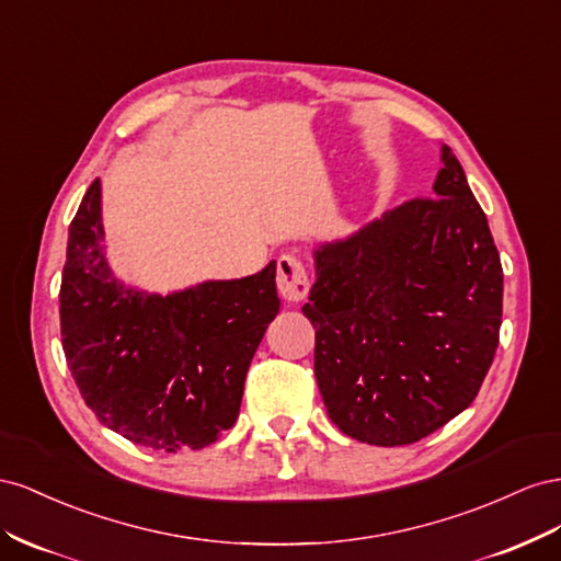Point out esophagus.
Returning a JSON list of instances; mask_svg holds the SVG:
<instances>
[{"instance_id": "1", "label": "esophagus", "mask_w": 561, "mask_h": 561, "mask_svg": "<svg viewBox=\"0 0 561 561\" xmlns=\"http://www.w3.org/2000/svg\"><path fill=\"white\" fill-rule=\"evenodd\" d=\"M277 289L284 300L298 302L310 294V279L302 261L294 253H284L277 261Z\"/></svg>"}]
</instances>
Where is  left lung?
Instances as JSON below:
<instances>
[{"instance_id":"1","label":"left lung","mask_w":561,"mask_h":561,"mask_svg":"<svg viewBox=\"0 0 561 561\" xmlns=\"http://www.w3.org/2000/svg\"><path fill=\"white\" fill-rule=\"evenodd\" d=\"M432 190L314 251L317 386L357 442L432 435L472 404L499 347L501 255L446 146Z\"/></svg>"}]
</instances>
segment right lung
<instances>
[{"mask_svg": "<svg viewBox=\"0 0 561 561\" xmlns=\"http://www.w3.org/2000/svg\"><path fill=\"white\" fill-rule=\"evenodd\" d=\"M277 263L169 296L112 275L101 181L70 222L60 282L62 352L105 427L154 451H197L234 425L249 364L279 312Z\"/></svg>", "mask_w": 561, "mask_h": 561, "instance_id": "right-lung-1", "label": "right lung"}]
</instances>
